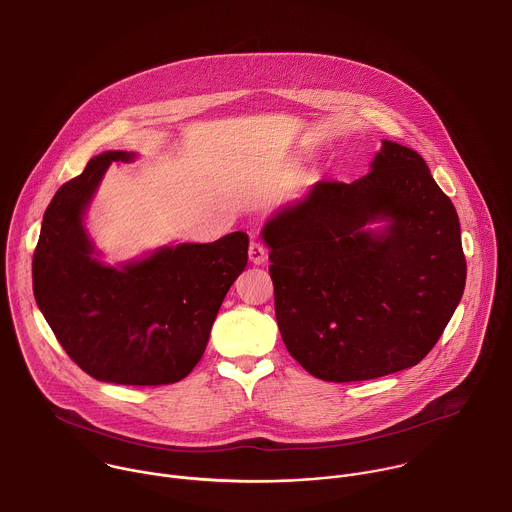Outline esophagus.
Instances as JSON below:
<instances>
[{
    "mask_svg": "<svg viewBox=\"0 0 512 512\" xmlns=\"http://www.w3.org/2000/svg\"><path fill=\"white\" fill-rule=\"evenodd\" d=\"M265 259H267V249H265V245L259 243V241H253V243L249 245V261L255 263V265H261V263H265Z\"/></svg>",
    "mask_w": 512,
    "mask_h": 512,
    "instance_id": "1",
    "label": "esophagus"
}]
</instances>
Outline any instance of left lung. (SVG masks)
<instances>
[{
    "mask_svg": "<svg viewBox=\"0 0 512 512\" xmlns=\"http://www.w3.org/2000/svg\"><path fill=\"white\" fill-rule=\"evenodd\" d=\"M381 220L379 230L370 223ZM275 317L291 357L331 383L421 363L451 321L467 279L453 201L425 159L383 141L371 171L317 181L261 231Z\"/></svg>",
    "mask_w": 512,
    "mask_h": 512,
    "instance_id": "obj_1",
    "label": "left lung"
}]
</instances>
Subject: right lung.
Wrapping results in <instances>:
<instances>
[{"label": "right lung", "instance_id": "1", "mask_svg": "<svg viewBox=\"0 0 512 512\" xmlns=\"http://www.w3.org/2000/svg\"><path fill=\"white\" fill-rule=\"evenodd\" d=\"M135 153L105 151L63 183L43 213L33 295L69 359L103 383L157 387L203 357L219 307L247 265L249 237L179 243L117 267L101 263L83 215L107 167Z\"/></svg>", "mask_w": 512, "mask_h": 512}]
</instances>
